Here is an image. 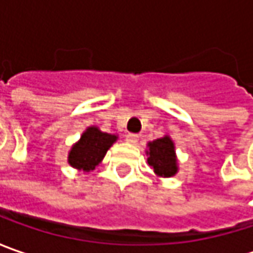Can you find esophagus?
Segmentation results:
<instances>
[{
    "label": "esophagus",
    "instance_id": "esophagus-1",
    "mask_svg": "<svg viewBox=\"0 0 253 253\" xmlns=\"http://www.w3.org/2000/svg\"><path fill=\"white\" fill-rule=\"evenodd\" d=\"M125 141L128 142V143H136L138 142V135L136 133H128L126 136H125Z\"/></svg>",
    "mask_w": 253,
    "mask_h": 253
}]
</instances>
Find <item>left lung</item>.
Listing matches in <instances>:
<instances>
[{
    "mask_svg": "<svg viewBox=\"0 0 253 253\" xmlns=\"http://www.w3.org/2000/svg\"><path fill=\"white\" fill-rule=\"evenodd\" d=\"M148 163L158 177H171L179 171L174 142L169 135L148 142Z\"/></svg>",
    "mask_w": 253,
    "mask_h": 253,
    "instance_id": "1",
    "label": "left lung"
}]
</instances>
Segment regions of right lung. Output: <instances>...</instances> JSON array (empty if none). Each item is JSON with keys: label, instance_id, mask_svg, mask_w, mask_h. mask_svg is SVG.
Listing matches in <instances>:
<instances>
[{"label": "right lung", "instance_id": "add662e5", "mask_svg": "<svg viewBox=\"0 0 253 253\" xmlns=\"http://www.w3.org/2000/svg\"><path fill=\"white\" fill-rule=\"evenodd\" d=\"M118 141V135L102 132L98 126H88L80 139L69 151L67 162L79 171L88 173L95 169L104 159L107 151Z\"/></svg>", "mask_w": 253, "mask_h": 253}]
</instances>
